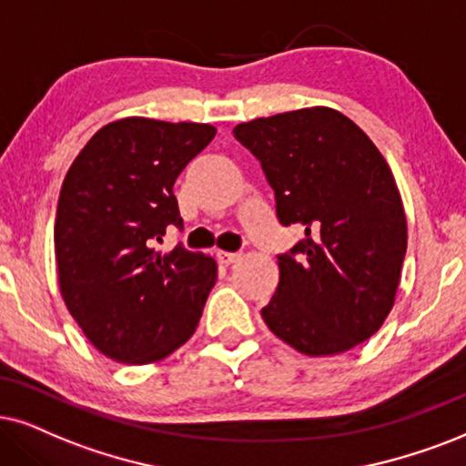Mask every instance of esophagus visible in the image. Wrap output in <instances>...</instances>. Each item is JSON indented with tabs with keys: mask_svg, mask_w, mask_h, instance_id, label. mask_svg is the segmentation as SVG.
<instances>
[{
	"mask_svg": "<svg viewBox=\"0 0 466 466\" xmlns=\"http://www.w3.org/2000/svg\"><path fill=\"white\" fill-rule=\"evenodd\" d=\"M217 258H219L221 264H232V262L238 260L240 253H237V251H217Z\"/></svg>",
	"mask_w": 466,
	"mask_h": 466,
	"instance_id": "esophagus-1",
	"label": "esophagus"
}]
</instances>
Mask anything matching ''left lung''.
Wrapping results in <instances>:
<instances>
[{"label":"left lung","instance_id":"8db88e82","mask_svg":"<svg viewBox=\"0 0 466 466\" xmlns=\"http://www.w3.org/2000/svg\"><path fill=\"white\" fill-rule=\"evenodd\" d=\"M234 137L260 161L281 226L305 229L277 256L279 284L264 322L303 355L355 349L390 316L406 253L390 165L350 117L329 107L243 122Z\"/></svg>","mask_w":466,"mask_h":466}]
</instances>
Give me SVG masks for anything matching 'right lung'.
Masks as SVG:
<instances>
[{"label": "right lung", "instance_id": "add662e5", "mask_svg": "<svg viewBox=\"0 0 466 466\" xmlns=\"http://www.w3.org/2000/svg\"><path fill=\"white\" fill-rule=\"evenodd\" d=\"M215 133L198 122H109L64 178L53 237L62 299L114 361H158L202 318L217 262L182 245L161 253L157 243L169 226L182 228L174 182Z\"/></svg>", "mask_w": 466, "mask_h": 466}]
</instances>
